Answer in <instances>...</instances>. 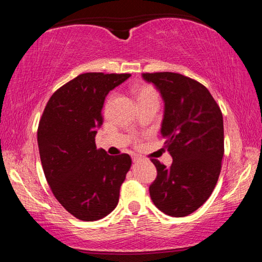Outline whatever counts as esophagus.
I'll return each instance as SVG.
<instances>
[{"instance_id": "esophagus-1", "label": "esophagus", "mask_w": 262, "mask_h": 262, "mask_svg": "<svg viewBox=\"0 0 262 262\" xmlns=\"http://www.w3.org/2000/svg\"><path fill=\"white\" fill-rule=\"evenodd\" d=\"M141 161V157L140 156H134L133 157V162L136 163V162H140Z\"/></svg>"}]
</instances>
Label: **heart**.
Masks as SVG:
<instances>
[{
	"label": "heart",
	"mask_w": 262,
	"mask_h": 262,
	"mask_svg": "<svg viewBox=\"0 0 262 262\" xmlns=\"http://www.w3.org/2000/svg\"><path fill=\"white\" fill-rule=\"evenodd\" d=\"M137 103H145L149 100H158V94L156 89L148 84H140L134 89ZM111 99V98H110Z\"/></svg>",
	"instance_id": "obj_1"
}]
</instances>
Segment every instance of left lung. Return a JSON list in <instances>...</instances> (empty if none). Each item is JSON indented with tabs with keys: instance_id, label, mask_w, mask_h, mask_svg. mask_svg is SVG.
<instances>
[{
	"instance_id": "8db88e82",
	"label": "left lung",
	"mask_w": 262,
	"mask_h": 262,
	"mask_svg": "<svg viewBox=\"0 0 262 262\" xmlns=\"http://www.w3.org/2000/svg\"><path fill=\"white\" fill-rule=\"evenodd\" d=\"M164 100L161 134L173 158L170 167L151 159L157 178L150 198L159 210L184 217L199 209L219 180L224 154L221 108L208 89L177 73L142 74Z\"/></svg>"
}]
</instances>
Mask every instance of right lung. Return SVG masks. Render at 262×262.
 Instances as JSON below:
<instances>
[{
    "label": "right lung",
    "mask_w": 262,
    "mask_h": 262,
    "mask_svg": "<svg viewBox=\"0 0 262 262\" xmlns=\"http://www.w3.org/2000/svg\"><path fill=\"white\" fill-rule=\"evenodd\" d=\"M130 74L85 73L56 90L43 110L38 147L46 180L62 207L81 221H97L118 206L132 165L127 154L97 149L106 96Z\"/></svg>",
    "instance_id": "obj_1"
}]
</instances>
